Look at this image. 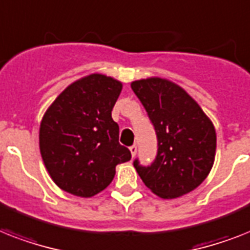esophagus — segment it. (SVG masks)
<instances>
[{"mask_svg":"<svg viewBox=\"0 0 250 250\" xmlns=\"http://www.w3.org/2000/svg\"><path fill=\"white\" fill-rule=\"evenodd\" d=\"M129 151H131L132 158H135L136 157V153H137V146H136V145L131 146V147H129Z\"/></svg>","mask_w":250,"mask_h":250,"instance_id":"obj_1","label":"esophagus"}]
</instances>
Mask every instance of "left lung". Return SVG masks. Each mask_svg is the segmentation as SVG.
<instances>
[{
	"mask_svg": "<svg viewBox=\"0 0 250 250\" xmlns=\"http://www.w3.org/2000/svg\"><path fill=\"white\" fill-rule=\"evenodd\" d=\"M158 137L151 166L133 162L144 184L155 195L174 199L192 191L209 174L216 157V129L186 91L168 79L151 77L131 83Z\"/></svg>",
	"mask_w": 250,
	"mask_h": 250,
	"instance_id": "left-lung-1",
	"label": "left lung"
}]
</instances>
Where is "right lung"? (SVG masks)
<instances>
[{"mask_svg": "<svg viewBox=\"0 0 250 250\" xmlns=\"http://www.w3.org/2000/svg\"><path fill=\"white\" fill-rule=\"evenodd\" d=\"M122 82L93 73L59 95L40 125V151L52 181L72 195L91 198L106 188L117 164L131 159L119 144L111 110Z\"/></svg>", "mask_w": 250, "mask_h": 250, "instance_id": "right-lung-1", "label": "right lung"}]
</instances>
